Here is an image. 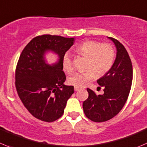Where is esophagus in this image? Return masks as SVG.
Here are the masks:
<instances>
[{
  "mask_svg": "<svg viewBox=\"0 0 147 147\" xmlns=\"http://www.w3.org/2000/svg\"><path fill=\"white\" fill-rule=\"evenodd\" d=\"M79 89H80V88H78V87H75V91H78Z\"/></svg>",
  "mask_w": 147,
  "mask_h": 147,
  "instance_id": "1",
  "label": "esophagus"
}]
</instances>
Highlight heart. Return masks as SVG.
<instances>
[{"instance_id":"1","label":"heart","mask_w":147,"mask_h":147,"mask_svg":"<svg viewBox=\"0 0 147 147\" xmlns=\"http://www.w3.org/2000/svg\"><path fill=\"white\" fill-rule=\"evenodd\" d=\"M75 52L82 56L88 57L86 70L77 72L68 79L70 85L78 88L86 86L90 81L95 78V74L98 76L105 75L114 62L115 51L109 44H101L97 41H85L77 47ZM62 67L68 73L73 71V65L69 54H65L62 57Z\"/></svg>"}]
</instances>
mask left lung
I'll return each instance as SVG.
<instances>
[{
    "mask_svg": "<svg viewBox=\"0 0 147 147\" xmlns=\"http://www.w3.org/2000/svg\"><path fill=\"white\" fill-rule=\"evenodd\" d=\"M116 47V57L112 67L97 80L104 88L102 95L88 88V98L82 104L85 116L94 122H104L116 116L126 103L133 79L131 61L123 45L108 37Z\"/></svg>",
    "mask_w": 147,
    "mask_h": 147,
    "instance_id": "8db88e82",
    "label": "left lung"
}]
</instances>
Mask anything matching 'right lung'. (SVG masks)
<instances>
[{"label": "right lung", "mask_w": 147, "mask_h": 147, "mask_svg": "<svg viewBox=\"0 0 147 147\" xmlns=\"http://www.w3.org/2000/svg\"><path fill=\"white\" fill-rule=\"evenodd\" d=\"M74 42V38L60 36H38L20 55L16 69L17 92L29 113L39 120L52 122L59 119L74 93L73 86L64 85L66 76L62 70V57ZM48 51L58 55L56 63H46Z\"/></svg>", "instance_id": "1"}]
</instances>
